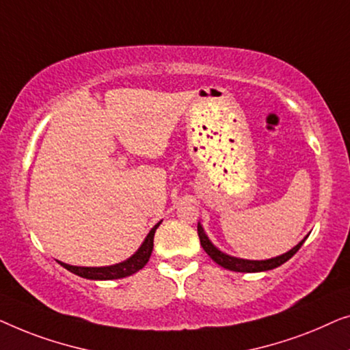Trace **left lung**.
Masks as SVG:
<instances>
[{"mask_svg":"<svg viewBox=\"0 0 350 350\" xmlns=\"http://www.w3.org/2000/svg\"><path fill=\"white\" fill-rule=\"evenodd\" d=\"M198 236H200L201 247L206 250V254H208L215 263L220 265V267L225 269H230V271H236V273H260V271H268V269L278 268V267H280V265H284L285 262H287V260L292 258L308 238L306 236L301 243H298L293 249H290L288 252L279 255V257L268 258V260H244V258L231 257V255L225 254V252H222V250H219L217 247H215V245L209 241L208 234L204 233L203 226H201L200 224H198Z\"/></svg>","mask_w":350,"mask_h":350,"instance_id":"8db88e82","label":"left lung"}]
</instances>
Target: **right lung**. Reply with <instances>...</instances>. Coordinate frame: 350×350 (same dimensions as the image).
<instances>
[{
	"label": "right lung",
	"instance_id": "right-lung-1",
	"mask_svg": "<svg viewBox=\"0 0 350 350\" xmlns=\"http://www.w3.org/2000/svg\"><path fill=\"white\" fill-rule=\"evenodd\" d=\"M161 222L157 224L154 228L149 231V234L146 236L144 243L141 244V247L131 255L130 258H126L125 262L111 265V267H100V268H90V267H72V265L58 262L63 268H66L68 271L81 275L83 279H92V280H111V279H122L126 275H131L139 271L146 267V263L149 262L152 249H154V234L155 230L159 228Z\"/></svg>",
	"mask_w": 350,
	"mask_h": 350
}]
</instances>
